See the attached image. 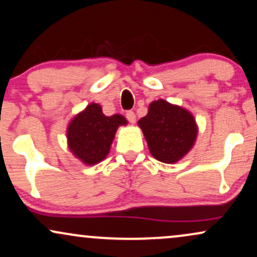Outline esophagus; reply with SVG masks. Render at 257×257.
<instances>
[{
  "mask_svg": "<svg viewBox=\"0 0 257 257\" xmlns=\"http://www.w3.org/2000/svg\"><path fill=\"white\" fill-rule=\"evenodd\" d=\"M125 117H126V119H128V121L131 122V123H135V121H136L135 112H134V111H132V110H129V111H126V113H125Z\"/></svg>",
  "mask_w": 257,
  "mask_h": 257,
  "instance_id": "1",
  "label": "esophagus"
}]
</instances>
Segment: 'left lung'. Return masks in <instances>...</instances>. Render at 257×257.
I'll use <instances>...</instances> for the list:
<instances>
[{"instance_id": "obj_1", "label": "left lung", "mask_w": 257, "mask_h": 257, "mask_svg": "<svg viewBox=\"0 0 257 257\" xmlns=\"http://www.w3.org/2000/svg\"><path fill=\"white\" fill-rule=\"evenodd\" d=\"M138 125L144 133L149 152L157 160L175 164L192 149L198 135L193 115L183 106L165 99L153 100Z\"/></svg>"}]
</instances>
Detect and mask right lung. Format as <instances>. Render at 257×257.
I'll list each match as a JSON object with an SVG mask.
<instances>
[{"instance_id":"right-lung-1","label":"right lung","mask_w":257,"mask_h":257,"mask_svg":"<svg viewBox=\"0 0 257 257\" xmlns=\"http://www.w3.org/2000/svg\"><path fill=\"white\" fill-rule=\"evenodd\" d=\"M124 116H105L102 106L90 103L67 125V146L71 153L87 166L104 160L119 125H126Z\"/></svg>"}]
</instances>
